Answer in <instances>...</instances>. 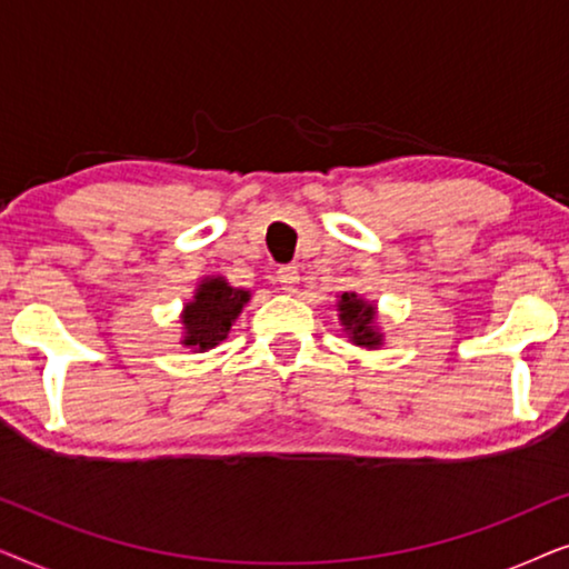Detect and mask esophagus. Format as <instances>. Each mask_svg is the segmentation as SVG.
Listing matches in <instances>:
<instances>
[{"mask_svg":"<svg viewBox=\"0 0 569 569\" xmlns=\"http://www.w3.org/2000/svg\"><path fill=\"white\" fill-rule=\"evenodd\" d=\"M277 284L287 292H295L300 284V271L298 267H279L277 269Z\"/></svg>","mask_w":569,"mask_h":569,"instance_id":"esophagus-1","label":"esophagus"}]
</instances>
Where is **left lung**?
I'll list each match as a JSON object with an SVG mask.
<instances>
[{
	"label": "left lung",
	"mask_w": 569,
	"mask_h": 569,
	"mask_svg": "<svg viewBox=\"0 0 569 569\" xmlns=\"http://www.w3.org/2000/svg\"><path fill=\"white\" fill-rule=\"evenodd\" d=\"M339 313H341V323L352 331L355 345H362V347L380 345V333L372 329L376 308L368 306V302L357 300V295L345 292L339 300Z\"/></svg>",
	"instance_id": "obj_1"
}]
</instances>
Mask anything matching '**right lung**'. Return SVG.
I'll return each mask as SVG.
<instances>
[{
	"label": "right lung",
	"mask_w": 569,
	"mask_h": 569,
	"mask_svg": "<svg viewBox=\"0 0 569 569\" xmlns=\"http://www.w3.org/2000/svg\"><path fill=\"white\" fill-rule=\"evenodd\" d=\"M243 302H248L246 290H236L222 277L204 279L193 302L183 310L186 339L183 345L209 349L228 337Z\"/></svg>",
	"instance_id": "right-lung-1"
}]
</instances>
